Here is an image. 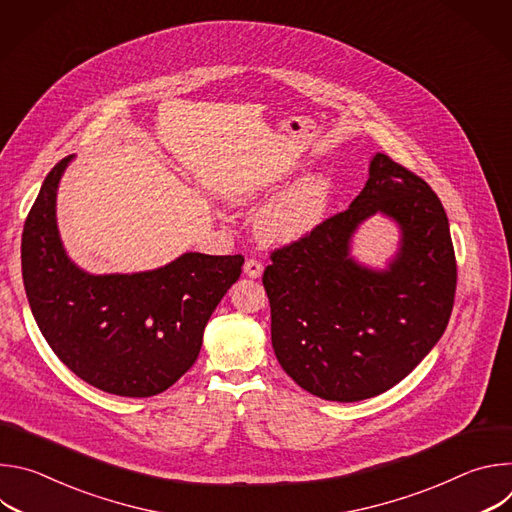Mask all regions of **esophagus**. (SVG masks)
<instances>
[{
    "label": "esophagus",
    "instance_id": "obj_1",
    "mask_svg": "<svg viewBox=\"0 0 512 512\" xmlns=\"http://www.w3.org/2000/svg\"><path fill=\"white\" fill-rule=\"evenodd\" d=\"M243 271H245V275H247V277L257 279V277H261V275H263V265H261L257 259H247V261H245V265H243Z\"/></svg>",
    "mask_w": 512,
    "mask_h": 512
}]
</instances>
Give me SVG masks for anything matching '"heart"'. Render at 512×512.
<instances>
[{
    "label": "heart",
    "mask_w": 512,
    "mask_h": 512,
    "mask_svg": "<svg viewBox=\"0 0 512 512\" xmlns=\"http://www.w3.org/2000/svg\"><path fill=\"white\" fill-rule=\"evenodd\" d=\"M269 188L261 184H243L231 190L233 204L245 206L267 196ZM332 182L326 176H308L287 188L263 208L257 221L259 235L277 245L296 243L312 235L324 221L332 206Z\"/></svg>",
    "instance_id": "1"
}]
</instances>
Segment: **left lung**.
Segmentation results:
<instances>
[{
    "label": "left lung",
    "mask_w": 512,
    "mask_h": 512,
    "mask_svg": "<svg viewBox=\"0 0 512 512\" xmlns=\"http://www.w3.org/2000/svg\"><path fill=\"white\" fill-rule=\"evenodd\" d=\"M400 229L385 270L360 264L351 239L371 215ZM263 285L281 369L338 403L371 399L403 381L442 338L456 294L450 223L437 194L385 154L348 210L271 253Z\"/></svg>",
    "instance_id": "1"
}]
</instances>
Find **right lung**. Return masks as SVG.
<instances>
[{
    "instance_id": "obj_1",
    "label": "right lung",
    "mask_w": 512,
    "mask_h": 512,
    "mask_svg": "<svg viewBox=\"0 0 512 512\" xmlns=\"http://www.w3.org/2000/svg\"><path fill=\"white\" fill-rule=\"evenodd\" d=\"M72 158L50 170L26 218L28 304L54 354L85 383L119 397L158 395L198 358L206 322L245 259L190 251L152 271L81 269L68 257L56 223V192Z\"/></svg>"
}]
</instances>
